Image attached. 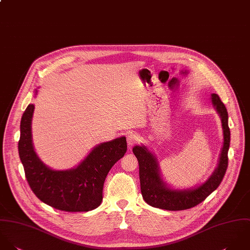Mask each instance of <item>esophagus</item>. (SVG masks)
I'll return each mask as SVG.
<instances>
[{
  "instance_id": "esophagus-1",
  "label": "esophagus",
  "mask_w": 250,
  "mask_h": 250,
  "mask_svg": "<svg viewBox=\"0 0 250 250\" xmlns=\"http://www.w3.org/2000/svg\"><path fill=\"white\" fill-rule=\"evenodd\" d=\"M127 145L128 146H132L136 143H138L140 141V137L138 136V134H135V133H129L127 135Z\"/></svg>"
}]
</instances>
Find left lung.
Returning a JSON list of instances; mask_svg holds the SVG:
<instances>
[{
	"label": "left lung",
	"instance_id": "left-lung-1",
	"mask_svg": "<svg viewBox=\"0 0 250 250\" xmlns=\"http://www.w3.org/2000/svg\"><path fill=\"white\" fill-rule=\"evenodd\" d=\"M211 103L219 114L223 129V147L216 169L207 182L191 189H173L163 182L156 157L145 146H135L132 150L138 159L141 193L151 207L167 210H183L193 208L206 199L221 184L228 167L230 128L228 112L216 94L211 95Z\"/></svg>",
	"mask_w": 250,
	"mask_h": 250
}]
</instances>
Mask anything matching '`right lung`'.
Instances as JSON below:
<instances>
[{
	"mask_svg": "<svg viewBox=\"0 0 250 250\" xmlns=\"http://www.w3.org/2000/svg\"><path fill=\"white\" fill-rule=\"evenodd\" d=\"M34 104L23 113L18 142L19 157L27 182L43 203L64 211H89L101 204L103 184L113 165L126 152V139L120 137L95 147L75 168L53 170L37 155L32 141Z\"/></svg>",
	"mask_w": 250,
	"mask_h": 250,
	"instance_id": "right-lung-1",
	"label": "right lung"
}]
</instances>
